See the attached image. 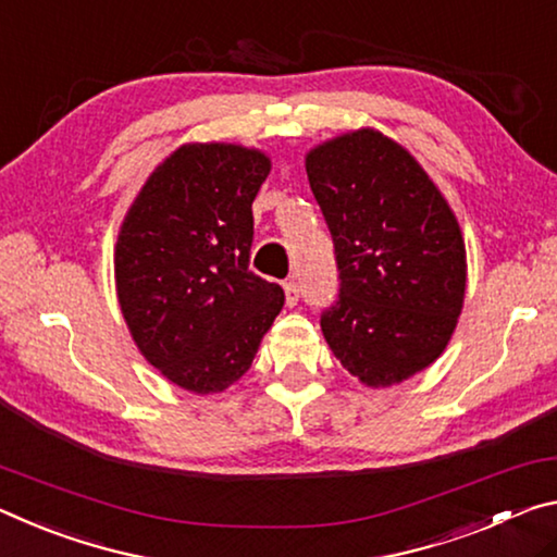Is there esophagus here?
Instances as JSON below:
<instances>
[{
    "label": "esophagus",
    "mask_w": 557,
    "mask_h": 557,
    "mask_svg": "<svg viewBox=\"0 0 557 557\" xmlns=\"http://www.w3.org/2000/svg\"><path fill=\"white\" fill-rule=\"evenodd\" d=\"M284 290H286V306H296L300 300V288L296 281H288V284H284Z\"/></svg>",
    "instance_id": "esophagus-1"
}]
</instances>
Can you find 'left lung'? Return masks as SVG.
Returning a JSON list of instances; mask_svg holds the SVG:
<instances>
[{
    "mask_svg": "<svg viewBox=\"0 0 557 557\" xmlns=\"http://www.w3.org/2000/svg\"><path fill=\"white\" fill-rule=\"evenodd\" d=\"M306 172L341 271L325 343L362 385H399L440 358L461 315L459 219L414 154L375 127L315 145Z\"/></svg>",
    "mask_w": 557,
    "mask_h": 557,
    "instance_id": "obj_1",
    "label": "left lung"
}]
</instances>
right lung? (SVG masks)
Masks as SVG:
<instances>
[{"label": "right lung", "instance_id": "right-lung-1", "mask_svg": "<svg viewBox=\"0 0 557 557\" xmlns=\"http://www.w3.org/2000/svg\"><path fill=\"white\" fill-rule=\"evenodd\" d=\"M271 158L187 143L145 180L115 242V290L135 345L172 385L214 395L251 368L284 288L249 271L251 205Z\"/></svg>", "mask_w": 557, "mask_h": 557}]
</instances>
